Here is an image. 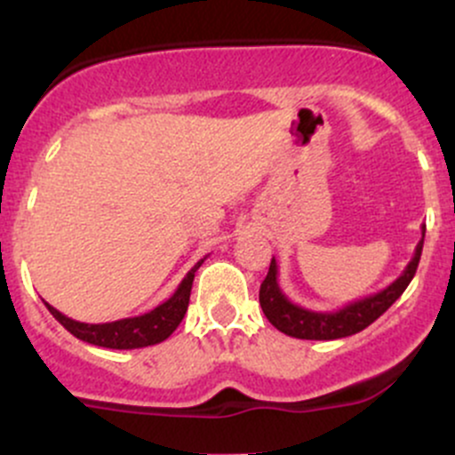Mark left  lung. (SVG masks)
<instances>
[{
    "label": "left lung",
    "instance_id": "left-lung-1",
    "mask_svg": "<svg viewBox=\"0 0 455 455\" xmlns=\"http://www.w3.org/2000/svg\"><path fill=\"white\" fill-rule=\"evenodd\" d=\"M423 242H425V227H423V237L416 244L414 257L410 259V264L405 266V270L401 273V277L394 279L387 288L374 292V295L363 297V299L350 301L343 308L332 310V313H316V310L301 308V306L292 304L286 295L282 292L277 282V261L275 257L270 259V268L266 279L259 286V306L264 310L266 319L279 330V332L288 334V337L295 339H310V341H332V339H343L350 337V334L361 332V330L368 328L370 323H374L398 297L405 292V288L410 286V282L414 279L416 268H419L420 253H423Z\"/></svg>",
    "mask_w": 455,
    "mask_h": 455
}]
</instances>
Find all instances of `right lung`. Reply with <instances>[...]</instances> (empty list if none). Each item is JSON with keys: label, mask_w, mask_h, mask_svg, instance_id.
<instances>
[{"label": "right lung", "mask_w": 455, "mask_h": 455, "mask_svg": "<svg viewBox=\"0 0 455 455\" xmlns=\"http://www.w3.org/2000/svg\"><path fill=\"white\" fill-rule=\"evenodd\" d=\"M200 259L189 273L185 275L180 283H178L176 292L169 297L167 301H163L160 306H156L149 313L139 315V316H127V319L109 321V323H84V321H75L63 313H59L57 308H52L50 304H45V308L50 310V315L63 325L70 334H75L81 341L92 343V346L99 347H109V350H136V347H147L156 346V343L164 341L167 337H172L173 330L180 325V321L185 319L187 308H189V295L191 286H194L196 270L202 266Z\"/></svg>", "instance_id": "1"}]
</instances>
